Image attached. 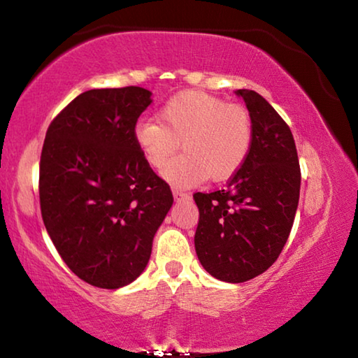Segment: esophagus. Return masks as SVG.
Returning a JSON list of instances; mask_svg holds the SVG:
<instances>
[{
    "instance_id": "34e87169",
    "label": "esophagus",
    "mask_w": 358,
    "mask_h": 358,
    "mask_svg": "<svg viewBox=\"0 0 358 358\" xmlns=\"http://www.w3.org/2000/svg\"><path fill=\"white\" fill-rule=\"evenodd\" d=\"M172 192H173L175 201H181V199H186L187 197V194L183 192V191H180V189H173Z\"/></svg>"
}]
</instances>
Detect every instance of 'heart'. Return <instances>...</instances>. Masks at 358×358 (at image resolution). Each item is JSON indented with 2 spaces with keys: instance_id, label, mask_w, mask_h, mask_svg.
<instances>
[{
  "instance_id": "heart-1",
  "label": "heart",
  "mask_w": 358,
  "mask_h": 358,
  "mask_svg": "<svg viewBox=\"0 0 358 358\" xmlns=\"http://www.w3.org/2000/svg\"><path fill=\"white\" fill-rule=\"evenodd\" d=\"M134 141L155 169L166 167L181 141L185 155L168 164L162 175L173 186L191 187L237 173L251 151L252 126L240 106L208 93L185 92L162 106L159 123L138 121Z\"/></svg>"
}]
</instances>
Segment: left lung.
I'll return each mask as SVG.
<instances>
[{"label": "left lung", "mask_w": 358, "mask_h": 358, "mask_svg": "<svg viewBox=\"0 0 358 358\" xmlns=\"http://www.w3.org/2000/svg\"><path fill=\"white\" fill-rule=\"evenodd\" d=\"M252 126L248 159L226 189L196 192L197 257L216 280L245 282L280 256L300 197V164L294 136L278 112L252 90H237Z\"/></svg>", "instance_id": "8db88e82"}]
</instances>
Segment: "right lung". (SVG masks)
Returning a JSON list of instances; mask_svg holds the SVG:
<instances>
[{
    "mask_svg": "<svg viewBox=\"0 0 358 358\" xmlns=\"http://www.w3.org/2000/svg\"><path fill=\"white\" fill-rule=\"evenodd\" d=\"M150 104L151 92L141 87L88 90L57 115L42 147L47 232L72 273L101 289L141 276L173 203L134 141Z\"/></svg>",
    "mask_w": 358,
    "mask_h": 358,
    "instance_id": "obj_1",
    "label": "right lung"
}]
</instances>
